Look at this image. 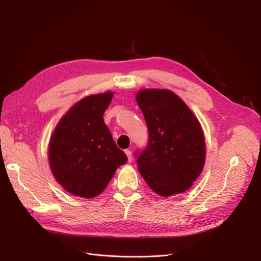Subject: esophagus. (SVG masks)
Instances as JSON below:
<instances>
[{"label": "esophagus", "mask_w": 261, "mask_h": 261, "mask_svg": "<svg viewBox=\"0 0 261 261\" xmlns=\"http://www.w3.org/2000/svg\"><path fill=\"white\" fill-rule=\"evenodd\" d=\"M125 153H126V155H127V159H128V162H132V160H133V155H132V151L129 149H126L125 150Z\"/></svg>", "instance_id": "1"}]
</instances>
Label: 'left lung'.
<instances>
[{"instance_id":"1","label":"left lung","mask_w":261,"mask_h":261,"mask_svg":"<svg viewBox=\"0 0 261 261\" xmlns=\"http://www.w3.org/2000/svg\"><path fill=\"white\" fill-rule=\"evenodd\" d=\"M136 101L149 132L137 164L148 186L162 197L191 188L202 172L206 141L199 121L177 94L168 89H141Z\"/></svg>"}]
</instances>
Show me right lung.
Instances as JSON below:
<instances>
[{
	"label": "right lung",
	"mask_w": 261,
	"mask_h": 261,
	"mask_svg": "<svg viewBox=\"0 0 261 261\" xmlns=\"http://www.w3.org/2000/svg\"><path fill=\"white\" fill-rule=\"evenodd\" d=\"M113 92L87 96L63 115L49 144V162L58 183L74 196L93 198L105 191L127 156L103 121Z\"/></svg>",
	"instance_id": "1"
}]
</instances>
